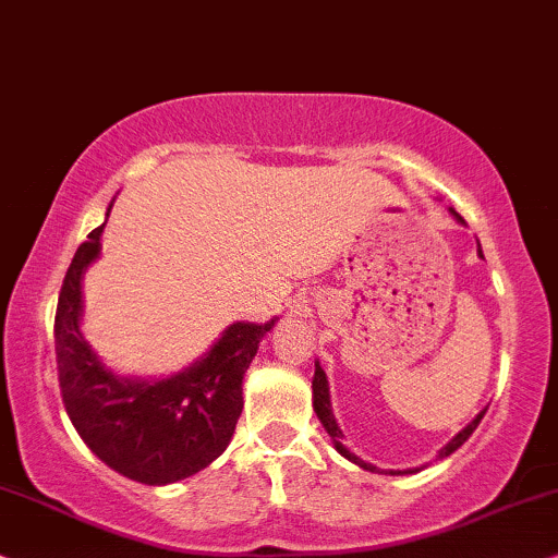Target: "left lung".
Wrapping results in <instances>:
<instances>
[{"label": "left lung", "mask_w": 558, "mask_h": 558, "mask_svg": "<svg viewBox=\"0 0 558 558\" xmlns=\"http://www.w3.org/2000/svg\"><path fill=\"white\" fill-rule=\"evenodd\" d=\"M454 217L459 219V221H464L462 217H459V214L454 211ZM480 252V257H482V250H477ZM311 388H314V411H316V415H318V421L324 423V428H326V434L331 436V441H333V447H337V451L341 457H347L349 462H354V464H360L362 470H369V472H377V466H373V464H367V462H362L360 457L356 454H352V451H349L344 444H341V439H344V436H341V430H339V426H337V421H333V413H331V400H329V383H326V375H324V369L318 367V362H316V373H314V383H311ZM482 415H485V411H482L477 418H474L470 426L466 428H462L459 430V434L454 436V439H451L447 447H444L441 451H439V459H444V457H449V454H454V451L462 447V444L470 439V436L474 434V428L480 426V421H482ZM411 472V470H408ZM390 474H403V472H390Z\"/></svg>", "instance_id": "1"}]
</instances>
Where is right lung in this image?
I'll list each match as a JSON object with an SVG mask.
<instances>
[{"instance_id":"add662e5","label":"right lung","mask_w":558,"mask_h":558,"mask_svg":"<svg viewBox=\"0 0 558 558\" xmlns=\"http://www.w3.org/2000/svg\"><path fill=\"white\" fill-rule=\"evenodd\" d=\"M96 227L76 250L56 308V362L65 413L88 449L124 477L170 485L211 464L232 441L242 377L272 324H232L202 362L168 380L111 375L81 337V278L99 255Z\"/></svg>"}]
</instances>
